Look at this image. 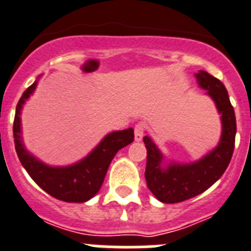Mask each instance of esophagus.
Instances as JSON below:
<instances>
[{
	"instance_id": "obj_1",
	"label": "esophagus",
	"mask_w": 251,
	"mask_h": 251,
	"mask_svg": "<svg viewBox=\"0 0 251 251\" xmlns=\"http://www.w3.org/2000/svg\"><path fill=\"white\" fill-rule=\"evenodd\" d=\"M135 140L136 141H141V139H143L144 136V132H145V124L143 123H139L135 125Z\"/></svg>"
}]
</instances>
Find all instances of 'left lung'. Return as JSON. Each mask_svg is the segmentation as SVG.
I'll list each match as a JSON object with an SVG mask.
<instances>
[{"label": "left lung", "mask_w": 251, "mask_h": 251, "mask_svg": "<svg viewBox=\"0 0 251 251\" xmlns=\"http://www.w3.org/2000/svg\"><path fill=\"white\" fill-rule=\"evenodd\" d=\"M198 84L207 91L221 113L222 135L219 147L204 158L193 164H169L165 169L160 167L162 152L151 139L144 138L148 150L145 179L148 188L163 203H178L210 188L220 179L228 167L235 148L236 117L227 91L222 82L204 71L196 74Z\"/></svg>", "instance_id": "8db88e82"}]
</instances>
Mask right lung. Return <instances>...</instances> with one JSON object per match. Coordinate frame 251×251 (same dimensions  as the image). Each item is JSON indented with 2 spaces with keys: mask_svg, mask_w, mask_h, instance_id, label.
<instances>
[{
  "mask_svg": "<svg viewBox=\"0 0 251 251\" xmlns=\"http://www.w3.org/2000/svg\"><path fill=\"white\" fill-rule=\"evenodd\" d=\"M38 82H34L23 93L16 106L14 120V141L21 164L36 184L48 195L64 202H86L100 191L113 156L124 147L134 141V130L108 134L86 159L64 168L48 167L30 155L23 145L20 136V111L24 102L34 92Z\"/></svg>",
  "mask_w": 251,
  "mask_h": 251,
  "instance_id": "obj_1",
  "label": "right lung"
}]
</instances>
